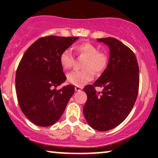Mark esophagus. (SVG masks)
Wrapping results in <instances>:
<instances>
[{
  "label": "esophagus",
  "instance_id": "esophagus-1",
  "mask_svg": "<svg viewBox=\"0 0 158 158\" xmlns=\"http://www.w3.org/2000/svg\"><path fill=\"white\" fill-rule=\"evenodd\" d=\"M82 89V88H81V87H79V86H76L75 87V90L76 91H80Z\"/></svg>",
  "mask_w": 158,
  "mask_h": 158
}]
</instances>
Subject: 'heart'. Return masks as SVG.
Listing matches in <instances>:
<instances>
[{
  "label": "heart",
  "mask_w": 158,
  "mask_h": 158,
  "mask_svg": "<svg viewBox=\"0 0 158 158\" xmlns=\"http://www.w3.org/2000/svg\"><path fill=\"white\" fill-rule=\"evenodd\" d=\"M78 55L86 57L81 70H73L67 75L68 81L76 86L81 87L94 79V73H101L106 68L108 58L106 52H99L91 43L83 42L75 47ZM60 64L64 70L71 68L74 63V56L69 50H64L59 56Z\"/></svg>",
  "instance_id": "b5f03b06"
}]
</instances>
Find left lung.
<instances>
[{"label":"left lung","instance_id":"1","mask_svg":"<svg viewBox=\"0 0 158 158\" xmlns=\"http://www.w3.org/2000/svg\"><path fill=\"white\" fill-rule=\"evenodd\" d=\"M97 41L108 45L110 57L99 79L84 88L88 99L83 114L91 128L105 131L119 126L131 112L138 94L139 67L133 51L119 40ZM97 86L103 88L101 93L95 90Z\"/></svg>","mask_w":158,"mask_h":158}]
</instances>
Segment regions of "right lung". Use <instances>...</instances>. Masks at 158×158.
Listing matches in <instances>:
<instances>
[{"mask_svg": "<svg viewBox=\"0 0 158 158\" xmlns=\"http://www.w3.org/2000/svg\"><path fill=\"white\" fill-rule=\"evenodd\" d=\"M79 37L50 35L40 38L30 47L20 61L15 88L20 108L34 124L46 127L62 115L74 93V86L56 88L66 80L59 56Z\"/></svg>", "mask_w": 158, "mask_h": 158, "instance_id": "add662e5", "label": "right lung"}]
</instances>
